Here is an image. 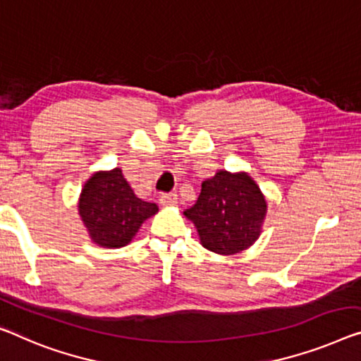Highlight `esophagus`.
<instances>
[{
  "label": "esophagus",
  "mask_w": 361,
  "mask_h": 361,
  "mask_svg": "<svg viewBox=\"0 0 361 361\" xmlns=\"http://www.w3.org/2000/svg\"><path fill=\"white\" fill-rule=\"evenodd\" d=\"M176 201H178L176 195H162V196H160V204H162V206H175Z\"/></svg>",
  "instance_id": "esophagus-1"
}]
</instances>
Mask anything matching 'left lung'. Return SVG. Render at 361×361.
Segmentation results:
<instances>
[{
    "label": "left lung",
    "mask_w": 361,
    "mask_h": 361,
    "mask_svg": "<svg viewBox=\"0 0 361 361\" xmlns=\"http://www.w3.org/2000/svg\"><path fill=\"white\" fill-rule=\"evenodd\" d=\"M185 217L195 224L204 248L222 256L248 250L262 233L267 201L246 171L219 170L204 180Z\"/></svg>",
    "instance_id": "left-lung-1"
}]
</instances>
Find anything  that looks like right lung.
Wrapping results in <instances>:
<instances>
[{"label": "right lung", "instance_id": "obj_1", "mask_svg": "<svg viewBox=\"0 0 361 361\" xmlns=\"http://www.w3.org/2000/svg\"><path fill=\"white\" fill-rule=\"evenodd\" d=\"M78 211L92 243L116 250L131 240L149 217L159 212L155 202L134 195L121 169L99 170L85 181Z\"/></svg>", "mask_w": 361, "mask_h": 361}]
</instances>
